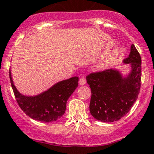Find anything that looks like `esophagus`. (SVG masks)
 Wrapping results in <instances>:
<instances>
[{
	"label": "esophagus",
	"instance_id": "1",
	"mask_svg": "<svg viewBox=\"0 0 154 154\" xmlns=\"http://www.w3.org/2000/svg\"><path fill=\"white\" fill-rule=\"evenodd\" d=\"M86 83H87V80H86V79L84 78V77H81V78L80 79V80H79V84H80V86L85 85Z\"/></svg>",
	"mask_w": 154,
	"mask_h": 154
}]
</instances>
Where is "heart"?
<instances>
[{
  "label": "heart",
  "mask_w": 154,
  "mask_h": 154,
  "mask_svg": "<svg viewBox=\"0 0 154 154\" xmlns=\"http://www.w3.org/2000/svg\"><path fill=\"white\" fill-rule=\"evenodd\" d=\"M106 66H107V63H106V61L101 62V63H100L99 65H98V69H99V70H103V69L106 68Z\"/></svg>",
  "instance_id": "obj_1"
}]
</instances>
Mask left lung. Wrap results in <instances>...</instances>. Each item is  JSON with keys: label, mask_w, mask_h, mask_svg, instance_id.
<instances>
[{"label": "left lung", "mask_w": 154, "mask_h": 154, "mask_svg": "<svg viewBox=\"0 0 154 154\" xmlns=\"http://www.w3.org/2000/svg\"><path fill=\"white\" fill-rule=\"evenodd\" d=\"M124 64L130 66V71L123 74L120 70L91 74L87 82L91 89L90 112L101 122L117 121L125 116L138 97L140 90L141 57L134 44Z\"/></svg>", "instance_id": "obj_1"}]
</instances>
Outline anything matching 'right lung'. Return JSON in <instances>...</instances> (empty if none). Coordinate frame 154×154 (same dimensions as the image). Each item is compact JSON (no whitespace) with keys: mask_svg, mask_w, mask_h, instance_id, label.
I'll use <instances>...</instances> for the list:
<instances>
[{"mask_svg":"<svg viewBox=\"0 0 154 154\" xmlns=\"http://www.w3.org/2000/svg\"><path fill=\"white\" fill-rule=\"evenodd\" d=\"M10 80L17 102L27 116L37 121L50 123L64 114L67 101L78 86L79 78L73 77L56 83L37 95L27 96L17 89L10 70Z\"/></svg>","mask_w":154,"mask_h":154,"instance_id":"right-lung-1","label":"right lung"}]
</instances>
